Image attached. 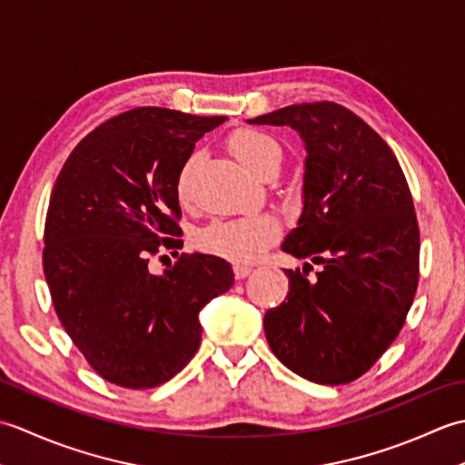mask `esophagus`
<instances>
[{"instance_id":"34e87169","label":"esophagus","mask_w":465,"mask_h":465,"mask_svg":"<svg viewBox=\"0 0 465 465\" xmlns=\"http://www.w3.org/2000/svg\"><path fill=\"white\" fill-rule=\"evenodd\" d=\"M233 273H235V280H245L252 273V268H250V265H243V263H235Z\"/></svg>"}]
</instances>
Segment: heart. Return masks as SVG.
I'll list each match as a JSON object with an SVG mask.
<instances>
[{"label": "heart", "instance_id": "1", "mask_svg": "<svg viewBox=\"0 0 465 465\" xmlns=\"http://www.w3.org/2000/svg\"><path fill=\"white\" fill-rule=\"evenodd\" d=\"M227 147L243 167L260 175L265 167L282 162V147L272 135L258 130H238L230 135ZM195 163V155L182 167L175 182V192L180 202H190V175ZM278 235V223L270 215H252L240 220L213 222L197 233V245L207 253L230 262H253L268 248V243Z\"/></svg>", "mask_w": 465, "mask_h": 465}]
</instances>
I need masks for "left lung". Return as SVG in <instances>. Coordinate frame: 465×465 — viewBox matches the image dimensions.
<instances>
[{"label": "left lung", "mask_w": 465, "mask_h": 465, "mask_svg": "<svg viewBox=\"0 0 465 465\" xmlns=\"http://www.w3.org/2000/svg\"><path fill=\"white\" fill-rule=\"evenodd\" d=\"M248 122L302 135L303 212L282 250L323 265L313 280L305 268L283 270L290 292L265 312V338L302 378L350 383L398 338L418 290L420 227L406 175L390 145L340 104L288 105Z\"/></svg>", "instance_id": "1"}]
</instances>
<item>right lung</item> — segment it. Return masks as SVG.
Returning <instances> with one entry per match:
<instances>
[{
  "label": "right lung",
  "mask_w": 465,
  "mask_h": 465,
  "mask_svg": "<svg viewBox=\"0 0 465 465\" xmlns=\"http://www.w3.org/2000/svg\"><path fill=\"white\" fill-rule=\"evenodd\" d=\"M223 122L135 107L87 134L55 180L44 230L54 308L87 363L122 388L182 371L200 348V310L233 285L215 255L182 253L162 275L147 268L160 248L183 245L177 175Z\"/></svg>",
  "instance_id": "obj_1"
}]
</instances>
